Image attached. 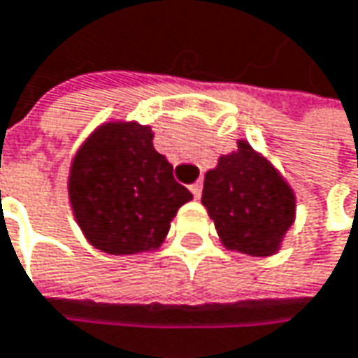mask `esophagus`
<instances>
[{
  "instance_id": "1",
  "label": "esophagus",
  "mask_w": 358,
  "mask_h": 358,
  "mask_svg": "<svg viewBox=\"0 0 358 358\" xmlns=\"http://www.w3.org/2000/svg\"><path fill=\"white\" fill-rule=\"evenodd\" d=\"M189 189H191L193 197H195V199H199V197H201V191H203V183H201V181H195V183H193Z\"/></svg>"
}]
</instances>
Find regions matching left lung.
I'll list each match as a JSON object with an SVG mask.
<instances>
[{"mask_svg":"<svg viewBox=\"0 0 358 358\" xmlns=\"http://www.w3.org/2000/svg\"><path fill=\"white\" fill-rule=\"evenodd\" d=\"M201 203L225 248L248 256L274 254L294 222V193L245 141L206 175Z\"/></svg>","mask_w":358,"mask_h":358,"instance_id":"left-lung-1","label":"left lung"}]
</instances>
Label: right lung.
<instances>
[{
	"mask_svg": "<svg viewBox=\"0 0 358 358\" xmlns=\"http://www.w3.org/2000/svg\"><path fill=\"white\" fill-rule=\"evenodd\" d=\"M70 203L86 240L115 256L159 248L177 209L193 199L152 147L151 127L108 122L76 152Z\"/></svg>",
	"mask_w": 358,
	"mask_h": 358,
	"instance_id": "right-lung-1",
	"label": "right lung"
}]
</instances>
